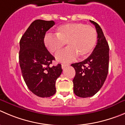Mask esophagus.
Segmentation results:
<instances>
[{
	"mask_svg": "<svg viewBox=\"0 0 125 125\" xmlns=\"http://www.w3.org/2000/svg\"><path fill=\"white\" fill-rule=\"evenodd\" d=\"M69 66V64H61L62 69L65 68V67H67V66Z\"/></svg>",
	"mask_w": 125,
	"mask_h": 125,
	"instance_id": "1",
	"label": "esophagus"
}]
</instances>
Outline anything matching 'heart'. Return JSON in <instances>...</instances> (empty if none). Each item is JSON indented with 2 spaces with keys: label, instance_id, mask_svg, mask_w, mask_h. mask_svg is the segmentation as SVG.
Wrapping results in <instances>:
<instances>
[{
  "label": "heart",
  "instance_id": "heart-1",
  "mask_svg": "<svg viewBox=\"0 0 125 125\" xmlns=\"http://www.w3.org/2000/svg\"><path fill=\"white\" fill-rule=\"evenodd\" d=\"M56 35L48 34L44 38L47 49L58 54L67 43L69 47L56 56L58 61L69 62L77 58L87 57L94 48L97 32L93 26L81 22H73L59 26Z\"/></svg>",
  "mask_w": 125,
  "mask_h": 125
}]
</instances>
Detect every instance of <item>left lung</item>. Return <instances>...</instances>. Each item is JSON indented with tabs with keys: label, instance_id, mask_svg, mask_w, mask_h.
I'll list each match as a JSON object with an SVG mask.
<instances>
[{
	"label": "left lung",
	"instance_id": "1",
	"mask_svg": "<svg viewBox=\"0 0 125 125\" xmlns=\"http://www.w3.org/2000/svg\"><path fill=\"white\" fill-rule=\"evenodd\" d=\"M96 29L97 45L90 56L80 62L72 64L75 70L73 79V92L80 97L94 95L101 88L109 71V47L103 30L97 23L90 20Z\"/></svg>",
	"mask_w": 125,
	"mask_h": 125
}]
</instances>
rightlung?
<instances>
[{
	"mask_svg": "<svg viewBox=\"0 0 125 125\" xmlns=\"http://www.w3.org/2000/svg\"><path fill=\"white\" fill-rule=\"evenodd\" d=\"M54 24L53 21L35 20L20 42L19 61L22 77L29 90L41 97L55 94L56 80L62 71L59 64L51 67L54 58L44 43L46 32Z\"/></svg>",
	"mask_w": 125,
	"mask_h": 125,
	"instance_id": "right-lung-1",
	"label": "right lung"
}]
</instances>
